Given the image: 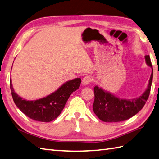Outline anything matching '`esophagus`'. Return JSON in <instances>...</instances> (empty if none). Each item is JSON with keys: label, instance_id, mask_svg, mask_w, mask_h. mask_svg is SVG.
I'll return each mask as SVG.
<instances>
[{"label": "esophagus", "instance_id": "1", "mask_svg": "<svg viewBox=\"0 0 159 159\" xmlns=\"http://www.w3.org/2000/svg\"><path fill=\"white\" fill-rule=\"evenodd\" d=\"M92 82V78L90 76H86V77H84L83 78V80H82V84L84 85V86H86V85H88L90 83V82Z\"/></svg>", "mask_w": 159, "mask_h": 159}]
</instances>
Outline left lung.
Segmentation results:
<instances>
[{
  "label": "left lung",
  "mask_w": 159,
  "mask_h": 159,
  "mask_svg": "<svg viewBox=\"0 0 159 159\" xmlns=\"http://www.w3.org/2000/svg\"><path fill=\"white\" fill-rule=\"evenodd\" d=\"M145 59L146 64L152 68V70L147 89L139 97L133 99L120 98L102 88L95 86L93 109L95 114L102 121L117 122L126 120L135 116L144 107L149 98L153 79V68L150 57L149 55H145Z\"/></svg>",
  "instance_id": "left-lung-1"
}]
</instances>
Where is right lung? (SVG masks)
<instances>
[{"label": "right lung", "mask_w": 159, "mask_h": 159, "mask_svg": "<svg viewBox=\"0 0 159 159\" xmlns=\"http://www.w3.org/2000/svg\"><path fill=\"white\" fill-rule=\"evenodd\" d=\"M80 84V78L67 81L51 94L35 100H27L16 93L11 80L10 89L15 104L24 114L36 121L49 122L59 116L70 95L79 89Z\"/></svg>", "instance_id": "right-lung-1"}]
</instances>
